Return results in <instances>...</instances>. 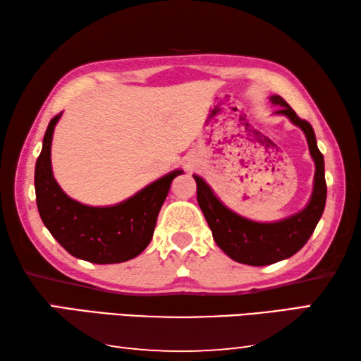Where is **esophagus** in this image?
<instances>
[{
  "mask_svg": "<svg viewBox=\"0 0 361 361\" xmlns=\"http://www.w3.org/2000/svg\"><path fill=\"white\" fill-rule=\"evenodd\" d=\"M188 169H191V162H188Z\"/></svg>",
  "mask_w": 361,
  "mask_h": 361,
  "instance_id": "obj_1",
  "label": "esophagus"
}]
</instances>
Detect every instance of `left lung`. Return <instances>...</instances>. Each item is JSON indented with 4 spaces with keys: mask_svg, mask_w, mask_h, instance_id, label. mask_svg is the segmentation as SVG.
I'll return each instance as SVG.
<instances>
[{
    "mask_svg": "<svg viewBox=\"0 0 361 361\" xmlns=\"http://www.w3.org/2000/svg\"><path fill=\"white\" fill-rule=\"evenodd\" d=\"M271 102L280 106L277 114H285L293 124L301 127L307 138L310 156L315 162L314 192L304 210L277 223H256L224 207L210 186L200 176L194 175L197 185V202L216 245L229 258L248 266L274 264L298 253L315 231L326 202L325 162L320 149L317 148L312 126L299 118L295 109L280 95H272Z\"/></svg>",
    "mask_w": 361,
    "mask_h": 361,
    "instance_id": "left-lung-1",
    "label": "left lung"
}]
</instances>
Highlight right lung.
<instances>
[{
    "label": "right lung",
    "mask_w": 361,
    "mask_h": 361,
    "mask_svg": "<svg viewBox=\"0 0 361 361\" xmlns=\"http://www.w3.org/2000/svg\"><path fill=\"white\" fill-rule=\"evenodd\" d=\"M60 114L49 122L35 167L36 205L54 239L70 255L95 264H114L135 258L154 234L157 215L175 170L151 183L133 197L113 207H89L70 199L52 175L51 143Z\"/></svg>",
    "instance_id": "obj_1"
}]
</instances>
